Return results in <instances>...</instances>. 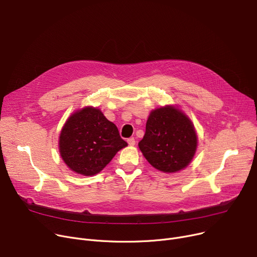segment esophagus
Returning a JSON list of instances; mask_svg holds the SVG:
<instances>
[{
    "label": "esophagus",
    "instance_id": "1",
    "mask_svg": "<svg viewBox=\"0 0 257 257\" xmlns=\"http://www.w3.org/2000/svg\"><path fill=\"white\" fill-rule=\"evenodd\" d=\"M127 142H128L129 146H134V145H135V140H134V138H130V139H128V140H127Z\"/></svg>",
    "mask_w": 257,
    "mask_h": 257
}]
</instances>
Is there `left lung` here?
<instances>
[{"instance_id":"8db88e82","label":"left lung","mask_w":257,"mask_h":257,"mask_svg":"<svg viewBox=\"0 0 257 257\" xmlns=\"http://www.w3.org/2000/svg\"><path fill=\"white\" fill-rule=\"evenodd\" d=\"M139 147L152 166L163 173H176L192 160L197 136L191 121L174 106L153 110Z\"/></svg>"}]
</instances>
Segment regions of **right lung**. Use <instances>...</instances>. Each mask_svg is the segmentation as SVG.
Segmentation results:
<instances>
[{
  "instance_id": "1",
  "label": "right lung",
  "mask_w": 257,
  "mask_h": 257,
  "mask_svg": "<svg viewBox=\"0 0 257 257\" xmlns=\"http://www.w3.org/2000/svg\"><path fill=\"white\" fill-rule=\"evenodd\" d=\"M127 143L98 108L84 107L67 119L60 134V153L73 172L94 176Z\"/></svg>"
}]
</instances>
